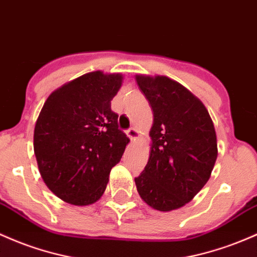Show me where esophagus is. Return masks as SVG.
Returning a JSON list of instances; mask_svg holds the SVG:
<instances>
[{"label":"esophagus","instance_id":"1","mask_svg":"<svg viewBox=\"0 0 257 257\" xmlns=\"http://www.w3.org/2000/svg\"><path fill=\"white\" fill-rule=\"evenodd\" d=\"M126 135H128L132 140H134L137 139V138H139V132L135 128H129L128 131H126Z\"/></svg>","mask_w":257,"mask_h":257}]
</instances>
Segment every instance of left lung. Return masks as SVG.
<instances>
[{
  "label": "left lung",
  "mask_w": 257,
  "mask_h": 257,
  "mask_svg": "<svg viewBox=\"0 0 257 257\" xmlns=\"http://www.w3.org/2000/svg\"><path fill=\"white\" fill-rule=\"evenodd\" d=\"M135 80L154 113L150 157L135 185L149 206L176 210L210 179L218 155L215 126L204 103L182 84L163 75Z\"/></svg>",
  "instance_id": "8db88e82"
}]
</instances>
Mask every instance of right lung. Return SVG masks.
Wrapping results in <instances>:
<instances>
[{
    "instance_id": "right-lung-1",
    "label": "right lung",
    "mask_w": 257,
    "mask_h": 257,
    "mask_svg": "<svg viewBox=\"0 0 257 257\" xmlns=\"http://www.w3.org/2000/svg\"><path fill=\"white\" fill-rule=\"evenodd\" d=\"M123 75L86 73L52 92L34 129V152L47 188L77 206L96 202L129 138L118 129L111 101Z\"/></svg>"
}]
</instances>
